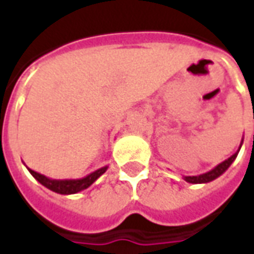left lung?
Listing matches in <instances>:
<instances>
[{"mask_svg":"<svg viewBox=\"0 0 254 254\" xmlns=\"http://www.w3.org/2000/svg\"><path fill=\"white\" fill-rule=\"evenodd\" d=\"M242 142H244V138L241 140V144H240V148L237 149V152H236L234 155L230 156L229 159H226L225 161L219 163L217 167H214L211 171L204 172V174L196 175V176H183V179H185L187 183H192V185H202V183H208V182H213V180H215L217 178H219V176H221V175H222L223 172L230 167V165H232L233 161L236 160L238 152H240V149H241Z\"/></svg>","mask_w":254,"mask_h":254,"instance_id":"left-lung-1","label":"left lung"}]
</instances>
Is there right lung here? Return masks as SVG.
Masks as SVG:
<instances>
[{
	"mask_svg": "<svg viewBox=\"0 0 254 254\" xmlns=\"http://www.w3.org/2000/svg\"><path fill=\"white\" fill-rule=\"evenodd\" d=\"M28 168V167H27ZM109 167L105 165L102 168L99 170L94 171L87 176H84L82 179H51L46 175H41L36 171L31 170L28 168V171L31 172V175L35 178V179L43 185L44 187H47L51 191H54L56 194H62V195H71V194H76V192H80L83 190L89 189L90 186L93 185L95 180L98 179L101 175H103L106 172Z\"/></svg>",
	"mask_w": 254,
	"mask_h": 254,
	"instance_id": "add662e5",
	"label": "right lung"
}]
</instances>
